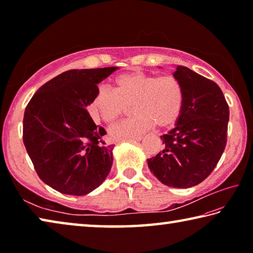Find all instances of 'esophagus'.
I'll return each mask as SVG.
<instances>
[{"label": "esophagus", "instance_id": "1", "mask_svg": "<svg viewBox=\"0 0 253 253\" xmlns=\"http://www.w3.org/2000/svg\"><path fill=\"white\" fill-rule=\"evenodd\" d=\"M142 138H143V137L139 136V137H135V138H131L129 140H131V142H140V140H142Z\"/></svg>", "mask_w": 253, "mask_h": 253}]
</instances>
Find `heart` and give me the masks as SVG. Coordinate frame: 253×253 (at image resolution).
Listing matches in <instances>:
<instances>
[{
  "label": "heart",
  "mask_w": 253,
  "mask_h": 253,
  "mask_svg": "<svg viewBox=\"0 0 253 253\" xmlns=\"http://www.w3.org/2000/svg\"><path fill=\"white\" fill-rule=\"evenodd\" d=\"M114 90L100 87L91 100L93 116L106 124H114L132 105L135 116L110 129L116 140H129L142 136L156 125L172 127L178 121L184 106V88L173 75L156 76L132 71L117 76L113 81Z\"/></svg>",
  "instance_id": "1"
}]
</instances>
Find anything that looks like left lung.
Returning a JSON list of instances; mask_svg holds the SVG:
<instances>
[{
	"mask_svg": "<svg viewBox=\"0 0 253 253\" xmlns=\"http://www.w3.org/2000/svg\"><path fill=\"white\" fill-rule=\"evenodd\" d=\"M173 76L184 88L182 114L173 129L161 136L164 149L147 164L161 183L187 188L203 182L220 161L230 111L214 81L183 66H177Z\"/></svg>",
	"mask_w": 253,
	"mask_h": 253,
	"instance_id": "1",
	"label": "left lung"
}]
</instances>
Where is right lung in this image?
Instances as JSON below:
<instances>
[{
    "instance_id": "right-lung-1",
    "label": "right lung",
    "mask_w": 253,
    "mask_h": 253,
    "mask_svg": "<svg viewBox=\"0 0 253 253\" xmlns=\"http://www.w3.org/2000/svg\"><path fill=\"white\" fill-rule=\"evenodd\" d=\"M118 67L68 70L38 89L24 111L23 143L41 181L69 195L90 193L113 165L106 130L85 109Z\"/></svg>"
}]
</instances>
